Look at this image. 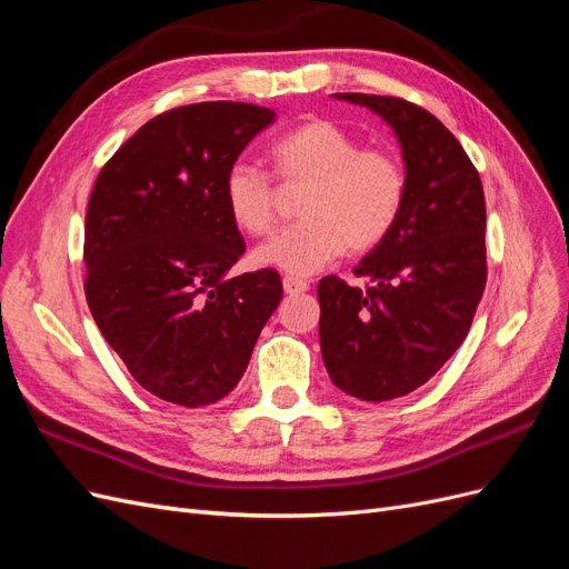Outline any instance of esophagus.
<instances>
[{
  "instance_id": "obj_1",
  "label": "esophagus",
  "mask_w": 569,
  "mask_h": 569,
  "mask_svg": "<svg viewBox=\"0 0 569 569\" xmlns=\"http://www.w3.org/2000/svg\"><path fill=\"white\" fill-rule=\"evenodd\" d=\"M282 287H284L287 295H291V297H295V295H303V291H308V282H306V280L289 278V274L282 280Z\"/></svg>"
}]
</instances>
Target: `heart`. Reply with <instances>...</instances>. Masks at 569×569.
Masks as SVG:
<instances>
[{
	"label": "heart",
	"mask_w": 569,
	"mask_h": 569,
	"mask_svg": "<svg viewBox=\"0 0 569 569\" xmlns=\"http://www.w3.org/2000/svg\"><path fill=\"white\" fill-rule=\"evenodd\" d=\"M272 170L287 184H306L301 222L280 230L253 251V263L311 274L343 251L382 244L408 199V170L389 147H363L335 120L311 118L270 144ZM222 201L234 226L263 237L274 226V182L247 161L222 178Z\"/></svg>",
	"instance_id": "obj_1"
}]
</instances>
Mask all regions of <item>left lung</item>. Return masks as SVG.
<instances>
[{"label":"left lung","instance_id":"left-lung-1","mask_svg":"<svg viewBox=\"0 0 569 569\" xmlns=\"http://www.w3.org/2000/svg\"><path fill=\"white\" fill-rule=\"evenodd\" d=\"M380 113L408 170L403 213L353 268L360 289L318 284L320 351L330 380L363 401L416 391L468 337L487 284V203L477 168L439 118L401 97L335 94Z\"/></svg>","mask_w":569,"mask_h":569}]
</instances>
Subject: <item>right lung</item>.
<instances>
[{"label":"right lung","instance_id":"right-lung-1","mask_svg":"<svg viewBox=\"0 0 569 569\" xmlns=\"http://www.w3.org/2000/svg\"><path fill=\"white\" fill-rule=\"evenodd\" d=\"M274 111L201 101L151 118L101 168L84 216V297L134 382L199 408L228 396L282 299L280 272L228 278L247 244L222 178Z\"/></svg>","mask_w":569,"mask_h":569}]
</instances>
